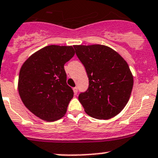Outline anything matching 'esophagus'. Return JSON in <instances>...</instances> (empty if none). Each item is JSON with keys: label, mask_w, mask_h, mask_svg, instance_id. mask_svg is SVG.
<instances>
[{"label": "esophagus", "mask_w": 158, "mask_h": 158, "mask_svg": "<svg viewBox=\"0 0 158 158\" xmlns=\"http://www.w3.org/2000/svg\"><path fill=\"white\" fill-rule=\"evenodd\" d=\"M73 92H74L75 94H77V93H78V88L77 87L73 88Z\"/></svg>", "instance_id": "obj_1"}]
</instances>
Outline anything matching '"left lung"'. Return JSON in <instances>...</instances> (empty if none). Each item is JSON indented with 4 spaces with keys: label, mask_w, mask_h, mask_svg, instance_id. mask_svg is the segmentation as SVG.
I'll return each mask as SVG.
<instances>
[{
    "label": "left lung",
    "mask_w": 158,
    "mask_h": 158,
    "mask_svg": "<svg viewBox=\"0 0 158 158\" xmlns=\"http://www.w3.org/2000/svg\"><path fill=\"white\" fill-rule=\"evenodd\" d=\"M73 47L89 77V88L79 95L85 111L98 119L115 117L127 105L133 86L127 61L105 45Z\"/></svg>",
    "instance_id": "8db88e82"
}]
</instances>
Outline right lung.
Here are the masks:
<instances>
[{"mask_svg":"<svg viewBox=\"0 0 158 158\" xmlns=\"http://www.w3.org/2000/svg\"><path fill=\"white\" fill-rule=\"evenodd\" d=\"M75 54L72 46L49 45L30 56L19 71L18 91L36 117L55 121L65 115L73 91L66 84L64 64Z\"/></svg>","mask_w":158,"mask_h":158,"instance_id":"obj_1","label":"right lung"}]
</instances>
